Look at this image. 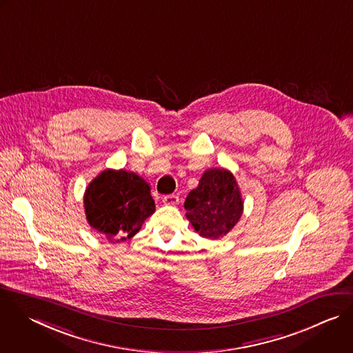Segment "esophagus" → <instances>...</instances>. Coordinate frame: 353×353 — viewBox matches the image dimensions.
Wrapping results in <instances>:
<instances>
[{"label": "esophagus", "instance_id": "1", "mask_svg": "<svg viewBox=\"0 0 353 353\" xmlns=\"http://www.w3.org/2000/svg\"><path fill=\"white\" fill-rule=\"evenodd\" d=\"M179 203V197L175 194H168L163 197V204L164 205H178Z\"/></svg>", "mask_w": 353, "mask_h": 353}]
</instances>
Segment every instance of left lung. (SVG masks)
I'll use <instances>...</instances> for the list:
<instances>
[{
  "label": "left lung",
  "instance_id": "left-lung-1",
  "mask_svg": "<svg viewBox=\"0 0 353 353\" xmlns=\"http://www.w3.org/2000/svg\"><path fill=\"white\" fill-rule=\"evenodd\" d=\"M186 218L204 239L226 236L240 221L244 201L234 175L226 168H208L185 200Z\"/></svg>",
  "mask_w": 353,
  "mask_h": 353
}]
</instances>
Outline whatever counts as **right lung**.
I'll return each instance as SVG.
<instances>
[{"label":"right lung","mask_w":353,"mask_h":353,"mask_svg":"<svg viewBox=\"0 0 353 353\" xmlns=\"http://www.w3.org/2000/svg\"><path fill=\"white\" fill-rule=\"evenodd\" d=\"M88 225L109 243L134 237L156 211L149 183L127 170L106 168L84 192Z\"/></svg>","instance_id":"1"}]
</instances>
